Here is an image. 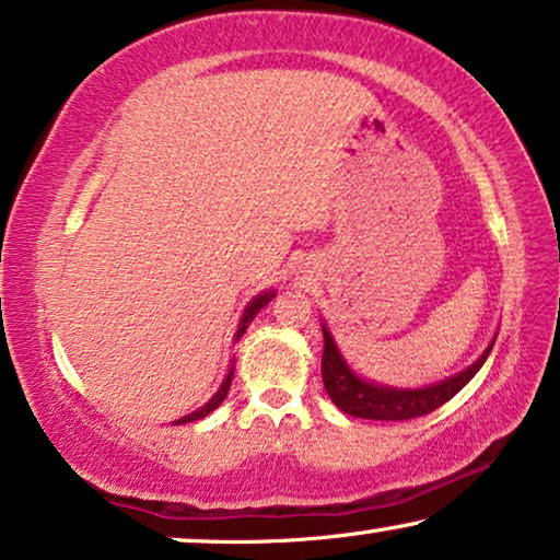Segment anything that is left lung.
<instances>
[{"label":"left lung","instance_id":"8db88e82","mask_svg":"<svg viewBox=\"0 0 560 560\" xmlns=\"http://www.w3.org/2000/svg\"><path fill=\"white\" fill-rule=\"evenodd\" d=\"M325 332V352H322V381H325L327 396L332 398V404L340 411L358 416V419H373V421H408L419 419L436 411L439 406H444L446 400H452L471 377L477 375V370L485 365L487 355L492 352V345L485 350V355L479 358L475 365L462 370L459 375L448 377V381L439 385H429L421 390H398V388H383V385L365 383L345 365L340 358V350L335 348L332 335Z\"/></svg>","mask_w":560,"mask_h":560}]
</instances>
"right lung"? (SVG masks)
Wrapping results in <instances>:
<instances>
[{
  "instance_id": "right-lung-1",
  "label": "right lung",
  "mask_w": 560,
  "mask_h": 560,
  "mask_svg": "<svg viewBox=\"0 0 560 560\" xmlns=\"http://www.w3.org/2000/svg\"><path fill=\"white\" fill-rule=\"evenodd\" d=\"M271 296L273 294H261V296H256L254 302L248 304V310H246V314H243V319H241V327H238V335H235V340H238V337L246 332V327H248V322L254 319V314H258V310H261V306L266 304V302H271ZM231 381H233V373H228V377L223 381V385H220V390L215 393V396H212L208 404H205L200 411H195V413H190V416H185V419H179L177 423H190V421H198V419H202V416H208L210 411H215V408L223 404V398L228 396V388H231Z\"/></svg>"
}]
</instances>
